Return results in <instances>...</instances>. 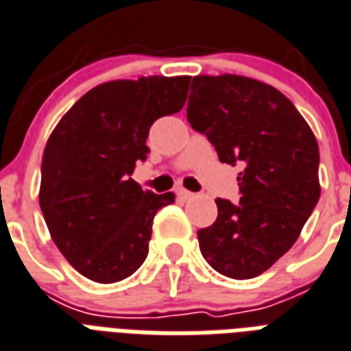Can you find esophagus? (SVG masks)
<instances>
[{
  "label": "esophagus",
  "mask_w": 351,
  "mask_h": 351,
  "mask_svg": "<svg viewBox=\"0 0 351 351\" xmlns=\"http://www.w3.org/2000/svg\"><path fill=\"white\" fill-rule=\"evenodd\" d=\"M176 195L184 200L193 199V193H191V191H187V189H184V187H178V189H176Z\"/></svg>",
  "instance_id": "1"
}]
</instances>
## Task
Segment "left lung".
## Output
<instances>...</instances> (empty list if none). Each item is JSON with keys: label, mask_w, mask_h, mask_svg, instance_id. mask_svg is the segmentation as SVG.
Returning a JSON list of instances; mask_svg holds the SVG:
<instances>
[{"label": "left lung", "mask_w": 351, "mask_h": 351, "mask_svg": "<svg viewBox=\"0 0 351 351\" xmlns=\"http://www.w3.org/2000/svg\"><path fill=\"white\" fill-rule=\"evenodd\" d=\"M187 121L223 164L239 162V204L217 199V221L197 232L217 272L248 280L271 269L320 199L318 143L302 114L271 84L241 75H197Z\"/></svg>", "instance_id": "8db88e82"}]
</instances>
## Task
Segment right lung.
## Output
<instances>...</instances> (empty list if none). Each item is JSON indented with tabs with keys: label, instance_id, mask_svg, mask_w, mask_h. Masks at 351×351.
Masks as SVG:
<instances>
[{
	"label": "right lung",
	"instance_id": "right-lung-1",
	"mask_svg": "<svg viewBox=\"0 0 351 351\" xmlns=\"http://www.w3.org/2000/svg\"><path fill=\"white\" fill-rule=\"evenodd\" d=\"M187 75L110 80L92 88L51 132L42 158L40 208L51 239L75 271L116 283L149 254L152 221L175 193L143 191L130 178L145 160L149 128L182 110Z\"/></svg>",
	"mask_w": 351,
	"mask_h": 351
}]
</instances>
